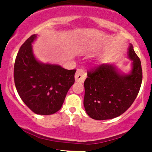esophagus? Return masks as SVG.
I'll use <instances>...</instances> for the list:
<instances>
[{
	"instance_id": "esophagus-1",
	"label": "esophagus",
	"mask_w": 152,
	"mask_h": 152,
	"mask_svg": "<svg viewBox=\"0 0 152 152\" xmlns=\"http://www.w3.org/2000/svg\"><path fill=\"white\" fill-rule=\"evenodd\" d=\"M86 77V73L83 69H77L76 74H75V80L76 82L83 83L84 81L85 78Z\"/></svg>"
}]
</instances>
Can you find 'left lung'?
I'll return each mask as SVG.
<instances>
[{"label": "left lung", "instance_id": "obj_1", "mask_svg": "<svg viewBox=\"0 0 152 152\" xmlns=\"http://www.w3.org/2000/svg\"><path fill=\"white\" fill-rule=\"evenodd\" d=\"M129 57L133 61L130 74H120L111 64H101L87 72L83 105L91 118L106 120L117 117L137 98L142 85V69L132 45Z\"/></svg>", "mask_w": 152, "mask_h": 152}]
</instances>
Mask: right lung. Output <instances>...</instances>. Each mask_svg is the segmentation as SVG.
<instances>
[{
	"mask_svg": "<svg viewBox=\"0 0 152 152\" xmlns=\"http://www.w3.org/2000/svg\"><path fill=\"white\" fill-rule=\"evenodd\" d=\"M32 35L20 46L14 64V82L20 99L35 114L50 115L60 110L75 82L76 69L38 62L33 54Z\"/></svg>",
	"mask_w": 152,
	"mask_h": 152,
	"instance_id": "obj_1",
	"label": "right lung"
}]
</instances>
